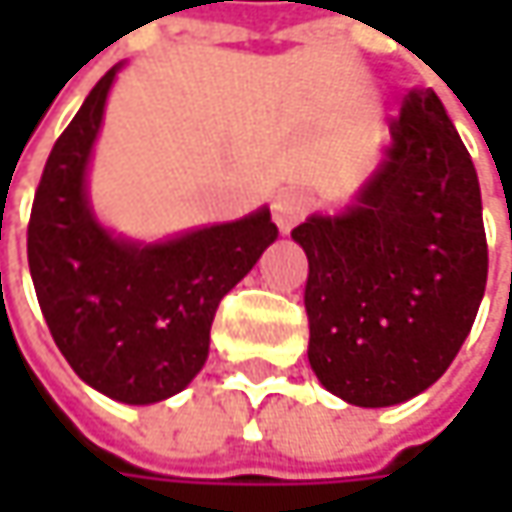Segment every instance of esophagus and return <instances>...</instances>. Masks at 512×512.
I'll return each instance as SVG.
<instances>
[{"mask_svg":"<svg viewBox=\"0 0 512 512\" xmlns=\"http://www.w3.org/2000/svg\"><path fill=\"white\" fill-rule=\"evenodd\" d=\"M310 210L305 193L299 190H282L276 199H273V222L279 225L282 233H290V227H296Z\"/></svg>","mask_w":512,"mask_h":512,"instance_id":"34e87169","label":"esophagus"}]
</instances>
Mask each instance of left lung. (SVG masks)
<instances>
[{
	"mask_svg": "<svg viewBox=\"0 0 512 512\" xmlns=\"http://www.w3.org/2000/svg\"><path fill=\"white\" fill-rule=\"evenodd\" d=\"M307 253V359L333 396L390 407L442 376L487 285L482 190L433 90H410L353 205L293 227Z\"/></svg>",
	"mask_w": 512,
	"mask_h": 512,
	"instance_id": "left-lung-1",
	"label": "left lung"
}]
</instances>
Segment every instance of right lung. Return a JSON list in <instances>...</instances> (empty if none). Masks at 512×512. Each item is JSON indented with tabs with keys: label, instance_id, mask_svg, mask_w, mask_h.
<instances>
[{
	"label": "right lung",
	"instance_id": "1",
	"mask_svg": "<svg viewBox=\"0 0 512 512\" xmlns=\"http://www.w3.org/2000/svg\"><path fill=\"white\" fill-rule=\"evenodd\" d=\"M119 68L96 82L50 150L30 210L28 265L50 336L76 376L116 402L153 404L205 367L216 307L279 230L267 207L150 245L99 225L88 165Z\"/></svg>",
	"mask_w": 512,
	"mask_h": 512
}]
</instances>
